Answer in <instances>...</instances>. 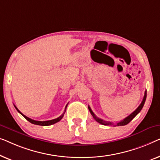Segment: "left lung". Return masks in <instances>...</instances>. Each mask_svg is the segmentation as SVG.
Listing matches in <instances>:
<instances>
[{
	"instance_id": "left-lung-1",
	"label": "left lung",
	"mask_w": 160,
	"mask_h": 160,
	"mask_svg": "<svg viewBox=\"0 0 160 160\" xmlns=\"http://www.w3.org/2000/svg\"><path fill=\"white\" fill-rule=\"evenodd\" d=\"M146 98H147V91H145V93H144V96H143V101L142 102H141V103L140 105L138 106V107L137 108V109L135 110V111L132 112V113H131L130 114L129 116H128L127 118H125L124 120H121L120 122H119L117 123L116 125L114 124V122H109V121H105V120H102V119H99L97 117H96L95 114H94V113L93 112V111H92L91 107H89L88 106V109L90 112H91V114H92V116L93 117V118L95 119V120L97 121V122L98 123H100V124L102 125H114V126H122V125H127L129 123L130 121H131L132 119H133L135 117H136L137 114H138L139 112H141V110L142 109V108L143 107V105H144V103H145V101H146Z\"/></svg>"
}]
</instances>
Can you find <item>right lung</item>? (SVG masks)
Instances as JSON below:
<instances>
[{
	"mask_svg": "<svg viewBox=\"0 0 160 160\" xmlns=\"http://www.w3.org/2000/svg\"><path fill=\"white\" fill-rule=\"evenodd\" d=\"M67 107V106H66V107H65V110H64V113H63V114H62V115H61V116L59 117V118H57V119H53V120H47V121H37V120H32V119L29 118H28V117H27V116L24 115V114H22V112H20L19 110L17 109V107H16V106L14 105V107L16 108V109L17 110L18 112H19V113L21 114L23 116L24 118H25L27 120L29 121V122H31V123H32V124H34V125H42V126H48V125H51L55 124V123H57V122H59V121L62 119L63 117H64V113H65V112H66Z\"/></svg>",
	"mask_w": 160,
	"mask_h": 160,
	"instance_id": "1",
	"label": "right lung"
}]
</instances>
